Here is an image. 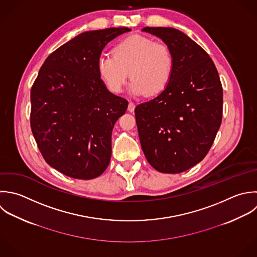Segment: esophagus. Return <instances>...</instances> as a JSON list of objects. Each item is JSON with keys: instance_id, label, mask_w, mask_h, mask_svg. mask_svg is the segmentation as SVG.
Returning <instances> with one entry per match:
<instances>
[{"instance_id": "1", "label": "esophagus", "mask_w": 257, "mask_h": 257, "mask_svg": "<svg viewBox=\"0 0 257 257\" xmlns=\"http://www.w3.org/2000/svg\"><path fill=\"white\" fill-rule=\"evenodd\" d=\"M134 109H135V104L130 101L129 104H128V111H129V112H133Z\"/></svg>"}]
</instances>
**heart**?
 Wrapping results in <instances>:
<instances>
[{
    "mask_svg": "<svg viewBox=\"0 0 257 257\" xmlns=\"http://www.w3.org/2000/svg\"><path fill=\"white\" fill-rule=\"evenodd\" d=\"M97 70L112 93L122 92L130 77L129 90L133 95L154 97L168 86L174 70V59L164 43L134 35L119 43L114 48V55H101Z\"/></svg>",
    "mask_w": 257,
    "mask_h": 257,
    "instance_id": "b5f03b06",
    "label": "heart"
}]
</instances>
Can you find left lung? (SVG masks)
<instances>
[{
	"mask_svg": "<svg viewBox=\"0 0 257 257\" xmlns=\"http://www.w3.org/2000/svg\"><path fill=\"white\" fill-rule=\"evenodd\" d=\"M170 49L174 70L168 86L135 108L144 155L162 173H180L199 163L222 120L223 91L209 55L174 28L145 27Z\"/></svg>",
	"mask_w": 257,
	"mask_h": 257,
	"instance_id": "left-lung-1",
	"label": "left lung"
}]
</instances>
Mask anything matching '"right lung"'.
<instances>
[{"label": "right lung", "instance_id": "add662e5", "mask_svg": "<svg viewBox=\"0 0 257 257\" xmlns=\"http://www.w3.org/2000/svg\"><path fill=\"white\" fill-rule=\"evenodd\" d=\"M129 28L84 32L54 51L31 89V128L45 161L76 179H93L108 167L113 127L128 101L100 79L105 46Z\"/></svg>", "mask_w": 257, "mask_h": 257}]
</instances>
